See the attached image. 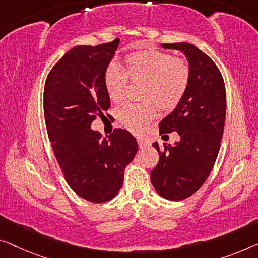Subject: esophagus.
Listing matches in <instances>:
<instances>
[{
	"mask_svg": "<svg viewBox=\"0 0 258 258\" xmlns=\"http://www.w3.org/2000/svg\"><path fill=\"white\" fill-rule=\"evenodd\" d=\"M138 145H139L140 148H144L148 145V141L146 139H142V138H139V139H138Z\"/></svg>",
	"mask_w": 258,
	"mask_h": 258,
	"instance_id": "esophagus-1",
	"label": "esophagus"
}]
</instances>
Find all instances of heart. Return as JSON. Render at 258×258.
<instances>
[{
    "label": "heart",
    "instance_id": "1",
    "mask_svg": "<svg viewBox=\"0 0 258 258\" xmlns=\"http://www.w3.org/2000/svg\"><path fill=\"white\" fill-rule=\"evenodd\" d=\"M127 78L144 83L142 103H126L118 107L117 119L125 128L140 133L156 113V105L162 111L177 106L190 82V67L183 59H175L169 53L147 49L131 53L125 57V72L111 63L104 74L107 96L114 103L124 98Z\"/></svg>",
    "mask_w": 258,
    "mask_h": 258
}]
</instances>
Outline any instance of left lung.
<instances>
[{
	"instance_id": "8db88e82",
	"label": "left lung",
	"mask_w": 258,
	"mask_h": 258,
	"mask_svg": "<svg viewBox=\"0 0 258 258\" xmlns=\"http://www.w3.org/2000/svg\"><path fill=\"white\" fill-rule=\"evenodd\" d=\"M185 55L190 82L183 98L160 122V134L176 132L180 138L161 151L151 171V182L161 197L182 201L201 189L212 171L224 133L226 89L221 73L205 53L189 43L162 44Z\"/></svg>"
}]
</instances>
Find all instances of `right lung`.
Segmentation results:
<instances>
[{
    "mask_svg": "<svg viewBox=\"0 0 258 258\" xmlns=\"http://www.w3.org/2000/svg\"><path fill=\"white\" fill-rule=\"evenodd\" d=\"M119 39L68 51L51 69L44 89L48 138L68 185L91 203H105L124 182L125 168L138 152L128 131L117 128L101 139L91 122L110 107L104 74Z\"/></svg>",
    "mask_w": 258,
    "mask_h": 258,
    "instance_id": "1",
    "label": "right lung"
}]
</instances>
